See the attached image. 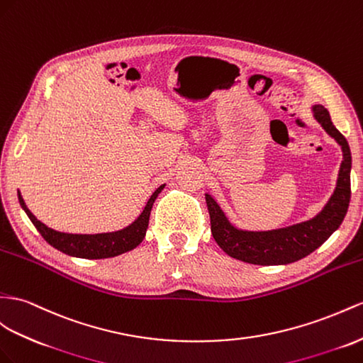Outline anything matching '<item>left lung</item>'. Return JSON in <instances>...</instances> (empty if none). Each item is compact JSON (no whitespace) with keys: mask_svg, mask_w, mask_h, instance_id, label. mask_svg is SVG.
<instances>
[{"mask_svg":"<svg viewBox=\"0 0 363 363\" xmlns=\"http://www.w3.org/2000/svg\"><path fill=\"white\" fill-rule=\"evenodd\" d=\"M313 111L325 132L336 139L343 152L337 185L331 199L318 216L302 224L273 231H242L231 225L215 199L206 194L211 235L228 256L255 265L291 264L313 253L342 224L351 198L350 145L345 136L331 123L327 108L314 106Z\"/></svg>","mask_w":363,"mask_h":363,"instance_id":"obj_1","label":"left lung"}]
</instances>
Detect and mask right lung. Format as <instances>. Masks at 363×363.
<instances>
[{"mask_svg": "<svg viewBox=\"0 0 363 363\" xmlns=\"http://www.w3.org/2000/svg\"><path fill=\"white\" fill-rule=\"evenodd\" d=\"M164 185L157 189L152 198L148 199L144 211L141 213L132 225L115 231V233H102V235H69V233H60L44 225L43 222L36 219L30 210L26 207L24 199L18 191V199H20L21 207L27 213V216L32 220V224L40 231V235L45 239V242L50 244L60 252L66 253L69 256H77L82 259H104V257H113L118 255H123L125 252H130L135 247L143 242L145 236V231L148 227V219H150V211L153 207V202L157 198V194L161 193Z\"/></svg>", "mask_w": 363, "mask_h": 363, "instance_id": "add662e5", "label": "right lung"}]
</instances>
